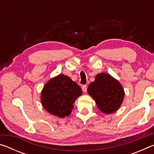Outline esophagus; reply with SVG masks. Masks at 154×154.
Wrapping results in <instances>:
<instances>
[{
	"label": "esophagus",
	"instance_id": "esophagus-1",
	"mask_svg": "<svg viewBox=\"0 0 154 154\" xmlns=\"http://www.w3.org/2000/svg\"><path fill=\"white\" fill-rule=\"evenodd\" d=\"M82 90L84 92H87V85H83L82 86Z\"/></svg>",
	"mask_w": 154,
	"mask_h": 154
}]
</instances>
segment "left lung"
<instances>
[{
	"label": "left lung",
	"instance_id": "8db88e82",
	"mask_svg": "<svg viewBox=\"0 0 154 154\" xmlns=\"http://www.w3.org/2000/svg\"><path fill=\"white\" fill-rule=\"evenodd\" d=\"M88 94L95 100L99 110L111 114L118 110L124 98V90L118 80L111 75L100 72L88 88Z\"/></svg>",
	"mask_w": 154,
	"mask_h": 154
}]
</instances>
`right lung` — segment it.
<instances>
[{
    "mask_svg": "<svg viewBox=\"0 0 154 154\" xmlns=\"http://www.w3.org/2000/svg\"><path fill=\"white\" fill-rule=\"evenodd\" d=\"M82 94V90L76 82L67 75L60 74L45 83L41 100L48 113L64 118L71 114L74 103Z\"/></svg>",
    "mask_w": 154,
    "mask_h": 154,
    "instance_id": "right-lung-1",
    "label": "right lung"
}]
</instances>
